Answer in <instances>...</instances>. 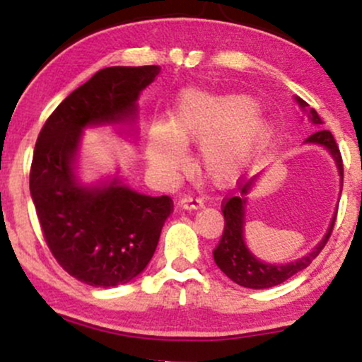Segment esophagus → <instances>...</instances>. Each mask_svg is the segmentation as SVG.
Instances as JSON below:
<instances>
[{
    "mask_svg": "<svg viewBox=\"0 0 362 362\" xmlns=\"http://www.w3.org/2000/svg\"><path fill=\"white\" fill-rule=\"evenodd\" d=\"M202 206H204V202H202L201 199L192 197V195H184V197L178 201V207H180V209H185V211L201 209Z\"/></svg>",
    "mask_w": 362,
    "mask_h": 362,
    "instance_id": "34e87169",
    "label": "esophagus"
}]
</instances>
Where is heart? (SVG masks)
<instances>
[{
	"mask_svg": "<svg viewBox=\"0 0 362 362\" xmlns=\"http://www.w3.org/2000/svg\"><path fill=\"white\" fill-rule=\"evenodd\" d=\"M250 95L185 88L177 95L170 122L151 120L146 134L149 167L172 178L187 163V144L199 143V165L218 185L235 182L271 139L272 127Z\"/></svg>",
	"mask_w": 362,
	"mask_h": 362,
	"instance_id": "b5f03b06",
	"label": "heart"
}]
</instances>
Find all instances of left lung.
Instances as JSON below:
<instances>
[{"instance_id": "obj_1", "label": "left lung", "mask_w": 362, "mask_h": 362, "mask_svg": "<svg viewBox=\"0 0 362 362\" xmlns=\"http://www.w3.org/2000/svg\"><path fill=\"white\" fill-rule=\"evenodd\" d=\"M294 100H296L298 107H300L303 114L311 120L313 126H322L323 122L322 119H320V115L317 114V110L310 109L308 103L300 97H294ZM305 144H317V146L327 149L328 155H330L332 160L335 161V167H337L340 177V189H342V158H340L337 143H335L330 131L313 132L308 139H305ZM262 173L264 172L253 175L250 180L242 187L240 195L230 197L224 202V231L221 236V242H219L216 250L213 252L216 265H218L231 281L236 282V284L250 289L272 288V286H277L281 284V282L288 281L289 277L294 276V274H298L303 271V269L308 267L311 260L322 252V248L325 247L328 238H330V233L332 230H334L335 224V216H337V211H335L334 218H332V221L327 228V233L323 235V238L317 243V247H315L310 253L303 255L301 259L288 262V264H271V262L260 260L259 257L248 248L247 242H245V223H247L248 195H250L253 187L257 185V182L260 180Z\"/></svg>"}]
</instances>
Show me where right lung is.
<instances>
[{"label": "right lung", "instance_id": "obj_1", "mask_svg": "<svg viewBox=\"0 0 362 362\" xmlns=\"http://www.w3.org/2000/svg\"><path fill=\"white\" fill-rule=\"evenodd\" d=\"M160 71L100 69L59 103L37 138L30 195L44 238L69 276L95 288L127 284L146 269L173 204L168 195L136 192L119 170L85 184L78 172L83 132L112 126L136 134L139 95Z\"/></svg>", "mask_w": 362, "mask_h": 362}]
</instances>
